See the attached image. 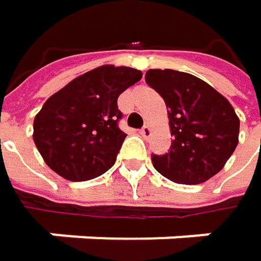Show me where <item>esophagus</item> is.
I'll return each instance as SVG.
<instances>
[{
  "instance_id": "esophagus-1",
  "label": "esophagus",
  "mask_w": 261,
  "mask_h": 261,
  "mask_svg": "<svg viewBox=\"0 0 261 261\" xmlns=\"http://www.w3.org/2000/svg\"><path fill=\"white\" fill-rule=\"evenodd\" d=\"M140 134H142V137H143V139H148V137H149V136L152 134V131H151V127H149V125H145V127H143V128L140 130Z\"/></svg>"
}]
</instances>
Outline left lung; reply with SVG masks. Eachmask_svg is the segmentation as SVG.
Masks as SVG:
<instances>
[{"label": "left lung", "instance_id": "obj_1", "mask_svg": "<svg viewBox=\"0 0 261 261\" xmlns=\"http://www.w3.org/2000/svg\"><path fill=\"white\" fill-rule=\"evenodd\" d=\"M145 80L168 107L174 140L154 168L178 184H201L216 175L234 152L240 121L225 96L201 79L174 69H149Z\"/></svg>", "mask_w": 261, "mask_h": 261}]
</instances>
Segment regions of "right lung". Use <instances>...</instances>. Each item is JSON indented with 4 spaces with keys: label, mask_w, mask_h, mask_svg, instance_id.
<instances>
[{
    "label": "right lung",
    "mask_w": 261,
    "mask_h": 261,
    "mask_svg": "<svg viewBox=\"0 0 261 261\" xmlns=\"http://www.w3.org/2000/svg\"><path fill=\"white\" fill-rule=\"evenodd\" d=\"M140 79L137 69L104 65L49 96L33 124V140L45 163L69 181L107 172L127 137L118 127V98Z\"/></svg>",
    "instance_id": "obj_1"
}]
</instances>
